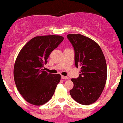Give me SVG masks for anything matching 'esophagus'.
<instances>
[{
	"instance_id": "esophagus-1",
	"label": "esophagus",
	"mask_w": 123,
	"mask_h": 123,
	"mask_svg": "<svg viewBox=\"0 0 123 123\" xmlns=\"http://www.w3.org/2000/svg\"><path fill=\"white\" fill-rule=\"evenodd\" d=\"M62 79H68V78L66 76H63V75H62L61 76Z\"/></svg>"
}]
</instances>
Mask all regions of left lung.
Here are the masks:
<instances>
[{"mask_svg":"<svg viewBox=\"0 0 123 123\" xmlns=\"http://www.w3.org/2000/svg\"><path fill=\"white\" fill-rule=\"evenodd\" d=\"M74 50L75 65L81 67L79 77L71 78L74 87L70 95L77 102L88 105L98 99L107 79V66L100 47L94 41L81 35L68 34Z\"/></svg>","mask_w":123,"mask_h":123,"instance_id":"8db88e82","label":"left lung"}]
</instances>
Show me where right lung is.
I'll list each match as a JSON object with an SVG mask.
<instances>
[{
    "instance_id": "1",
    "label": "right lung",
    "mask_w": 123,
    "mask_h": 123,
    "mask_svg": "<svg viewBox=\"0 0 123 123\" xmlns=\"http://www.w3.org/2000/svg\"><path fill=\"white\" fill-rule=\"evenodd\" d=\"M63 39L59 35L34 37L18 55L14 67V78L18 91L28 103L42 105L54 94L61 75L48 73L43 67L52 51Z\"/></svg>"
}]
</instances>
